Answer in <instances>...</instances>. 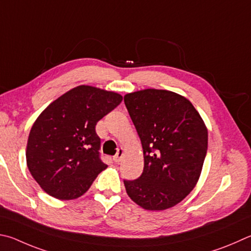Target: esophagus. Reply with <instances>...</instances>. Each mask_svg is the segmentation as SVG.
Here are the masks:
<instances>
[{"label": "esophagus", "mask_w": 251, "mask_h": 251, "mask_svg": "<svg viewBox=\"0 0 251 251\" xmlns=\"http://www.w3.org/2000/svg\"><path fill=\"white\" fill-rule=\"evenodd\" d=\"M123 156H124V150H123V149H118L116 154H115V156H114V158H113L114 161H115V162H120V161L122 160Z\"/></svg>", "instance_id": "34e87169"}]
</instances>
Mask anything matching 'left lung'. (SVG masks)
<instances>
[{"mask_svg": "<svg viewBox=\"0 0 251 251\" xmlns=\"http://www.w3.org/2000/svg\"><path fill=\"white\" fill-rule=\"evenodd\" d=\"M124 102L144 150V170L124 180L126 192L145 209L180 203L197 184L207 152V129L189 100L171 91L147 89Z\"/></svg>", "mask_w": 251, "mask_h": 251, "instance_id": "1", "label": "left lung"}]
</instances>
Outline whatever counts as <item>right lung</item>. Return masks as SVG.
<instances>
[{"instance_id":"1","label":"right lung","mask_w":251,"mask_h":251,"mask_svg":"<svg viewBox=\"0 0 251 251\" xmlns=\"http://www.w3.org/2000/svg\"><path fill=\"white\" fill-rule=\"evenodd\" d=\"M122 100L115 92L80 85L40 114L30 129L26 160L45 192L59 200L76 199L106 169L95 126Z\"/></svg>"}]
</instances>
